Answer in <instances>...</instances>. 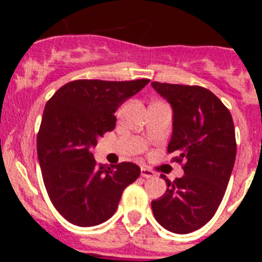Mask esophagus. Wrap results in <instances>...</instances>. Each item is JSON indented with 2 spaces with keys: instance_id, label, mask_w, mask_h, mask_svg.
Instances as JSON below:
<instances>
[{
  "instance_id": "obj_1",
  "label": "esophagus",
  "mask_w": 262,
  "mask_h": 262,
  "mask_svg": "<svg viewBox=\"0 0 262 262\" xmlns=\"http://www.w3.org/2000/svg\"><path fill=\"white\" fill-rule=\"evenodd\" d=\"M140 173H142V177H144V178L155 177V172H154V170H151V169H148V168H142Z\"/></svg>"
}]
</instances>
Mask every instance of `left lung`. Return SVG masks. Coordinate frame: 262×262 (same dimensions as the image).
<instances>
[{
  "mask_svg": "<svg viewBox=\"0 0 262 262\" xmlns=\"http://www.w3.org/2000/svg\"><path fill=\"white\" fill-rule=\"evenodd\" d=\"M173 108L168 152L184 161L181 178L169 181L161 198L152 201L155 219L165 230L190 233L214 216L223 200L236 159L235 127L222 101L202 86L152 82Z\"/></svg>",
  "mask_w": 262,
  "mask_h": 262,
  "instance_id": "1",
  "label": "left lung"
}]
</instances>
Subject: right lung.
<instances>
[{
  "mask_svg": "<svg viewBox=\"0 0 262 262\" xmlns=\"http://www.w3.org/2000/svg\"><path fill=\"white\" fill-rule=\"evenodd\" d=\"M148 82L71 81L46 103L38 160L51 202L69 223L92 227L110 219L124 189L140 176L134 163L97 164L92 148L114 129L118 107Z\"/></svg>",
  "mask_w": 262,
  "mask_h": 262,
  "instance_id": "right-lung-1",
  "label": "right lung"
}]
</instances>
